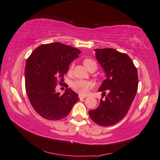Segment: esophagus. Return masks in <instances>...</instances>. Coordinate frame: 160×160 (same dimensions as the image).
I'll return each instance as SVG.
<instances>
[{
	"instance_id": "esophagus-1",
	"label": "esophagus",
	"mask_w": 160,
	"mask_h": 160,
	"mask_svg": "<svg viewBox=\"0 0 160 160\" xmlns=\"http://www.w3.org/2000/svg\"><path fill=\"white\" fill-rule=\"evenodd\" d=\"M86 98L85 96H82V95L79 94V98H80V100H83V99H84V98Z\"/></svg>"
}]
</instances>
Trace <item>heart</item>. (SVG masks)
<instances>
[{
    "mask_svg": "<svg viewBox=\"0 0 160 160\" xmlns=\"http://www.w3.org/2000/svg\"><path fill=\"white\" fill-rule=\"evenodd\" d=\"M84 65L88 70L93 69L96 71L98 69V64L95 60L90 59V58H86L83 61ZM73 65H71L69 67V71L72 70ZM71 87L72 89L76 91V92L80 93V95L84 96L86 95L89 90L93 87V84L90 81L87 80H75L71 83Z\"/></svg>",
    "mask_w": 160,
    "mask_h": 160,
    "instance_id": "heart-1",
    "label": "heart"
}]
</instances>
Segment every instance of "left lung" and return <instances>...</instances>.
<instances>
[{
  "mask_svg": "<svg viewBox=\"0 0 160 160\" xmlns=\"http://www.w3.org/2000/svg\"><path fill=\"white\" fill-rule=\"evenodd\" d=\"M95 52L106 73L107 79L98 90L103 92L102 98H105L89 114L98 125L108 127L117 124L127 114L138 91V71L127 54L111 48L96 49Z\"/></svg>",
  "mask_w": 160,
  "mask_h": 160,
  "instance_id": "obj_1",
  "label": "left lung"
}]
</instances>
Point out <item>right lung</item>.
Listing matches in <instances>:
<instances>
[{"label": "right lung", "mask_w": 160, "mask_h": 160, "mask_svg": "<svg viewBox=\"0 0 160 160\" xmlns=\"http://www.w3.org/2000/svg\"><path fill=\"white\" fill-rule=\"evenodd\" d=\"M81 52L60 42L44 44L33 50L27 60L25 89L33 109L48 120H59L69 115L80 99L73 90L57 93L64 74Z\"/></svg>", "instance_id": "1"}]
</instances>
